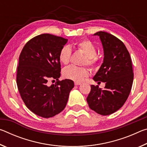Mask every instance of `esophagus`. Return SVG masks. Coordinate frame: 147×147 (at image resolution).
<instances>
[{
    "label": "esophagus",
    "instance_id": "obj_1",
    "mask_svg": "<svg viewBox=\"0 0 147 147\" xmlns=\"http://www.w3.org/2000/svg\"><path fill=\"white\" fill-rule=\"evenodd\" d=\"M80 84H81V83H80V82H74V85L75 86H79V85H80Z\"/></svg>",
    "mask_w": 147,
    "mask_h": 147
}]
</instances>
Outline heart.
Masks as SVG:
<instances>
[{
    "mask_svg": "<svg viewBox=\"0 0 147 147\" xmlns=\"http://www.w3.org/2000/svg\"><path fill=\"white\" fill-rule=\"evenodd\" d=\"M76 47L80 51L86 54L84 64L93 66L97 61L96 58V49L94 44L88 39L82 40L76 43ZM71 49L69 46H63L59 53V59L62 63L67 64L69 63L71 56ZM89 71L88 68L84 67H76L70 65L65 68L63 71V75L67 79L71 80L76 82H82L88 77Z\"/></svg>",
    "mask_w": 147,
    "mask_h": 147,
    "instance_id": "heart-1",
    "label": "heart"
}]
</instances>
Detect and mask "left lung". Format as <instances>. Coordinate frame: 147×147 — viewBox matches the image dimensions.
I'll use <instances>...</instances> for the list:
<instances>
[{
  "mask_svg": "<svg viewBox=\"0 0 147 147\" xmlns=\"http://www.w3.org/2000/svg\"><path fill=\"white\" fill-rule=\"evenodd\" d=\"M98 36L104 51L103 63L93 77L98 84L105 83L104 89L91 86L87 97L89 107L102 115H108L120 109L129 96L134 74L131 58L126 47L112 34L100 31Z\"/></svg>",
  "mask_w": 147,
  "mask_h": 147,
  "instance_id": "8db88e82",
  "label": "left lung"
}]
</instances>
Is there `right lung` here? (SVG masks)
Returning a JSON list of instances; mask_svg holds the SVG:
<instances>
[{
    "instance_id": "right-lung-1",
    "label": "right lung",
    "mask_w": 147,
    "mask_h": 147,
    "mask_svg": "<svg viewBox=\"0 0 147 147\" xmlns=\"http://www.w3.org/2000/svg\"><path fill=\"white\" fill-rule=\"evenodd\" d=\"M68 39L43 34L27 42L19 58L17 85L27 108L44 118L55 116L65 108L73 80L59 81V53ZM50 79H56L49 85Z\"/></svg>"
}]
</instances>
